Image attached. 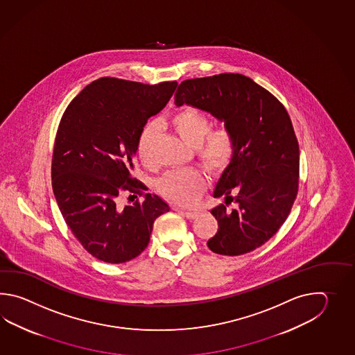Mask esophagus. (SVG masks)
Instances as JSON below:
<instances>
[{"label":"esophagus","mask_w":355,"mask_h":355,"mask_svg":"<svg viewBox=\"0 0 355 355\" xmlns=\"http://www.w3.org/2000/svg\"><path fill=\"white\" fill-rule=\"evenodd\" d=\"M180 211L188 219H196L198 217V211H182V209H180Z\"/></svg>","instance_id":"esophagus-1"}]
</instances>
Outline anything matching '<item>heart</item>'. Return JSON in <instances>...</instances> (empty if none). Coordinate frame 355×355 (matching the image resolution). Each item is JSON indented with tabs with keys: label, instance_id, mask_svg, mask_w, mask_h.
Listing matches in <instances>:
<instances>
[{
	"label": "heart",
	"instance_id": "heart-1",
	"mask_svg": "<svg viewBox=\"0 0 355 355\" xmlns=\"http://www.w3.org/2000/svg\"><path fill=\"white\" fill-rule=\"evenodd\" d=\"M178 136L198 152V157L207 170L218 173L227 166L234 151L232 130L222 125L211 130V121L196 109L187 107L175 114L170 121ZM156 124L148 123L141 132L137 144L138 157L144 165L150 164ZM205 178L196 170L170 171L157 181V190L168 200L181 205L196 203L205 189Z\"/></svg>",
	"mask_w": 355,
	"mask_h": 355
}]
</instances>
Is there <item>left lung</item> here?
Masks as SVG:
<instances>
[{
	"label": "left lung",
	"instance_id": "obj_1",
	"mask_svg": "<svg viewBox=\"0 0 355 355\" xmlns=\"http://www.w3.org/2000/svg\"><path fill=\"white\" fill-rule=\"evenodd\" d=\"M175 105L207 112L234 133V155L211 196L236 207L211 209L218 231L208 248L228 257L260 248L284 223L298 191L300 147L286 107L240 73L187 80L178 87Z\"/></svg>",
	"mask_w": 355,
	"mask_h": 355
}]
</instances>
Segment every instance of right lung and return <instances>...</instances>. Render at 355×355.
Returning <instances> with one entry per match:
<instances>
[{"mask_svg": "<svg viewBox=\"0 0 355 355\" xmlns=\"http://www.w3.org/2000/svg\"><path fill=\"white\" fill-rule=\"evenodd\" d=\"M178 83L159 85L104 77L87 85L60 119L54 144L52 185L60 213L85 250L104 263L138 257L155 219L170 211L159 196L121 207V191L139 193L133 178L138 138Z\"/></svg>", "mask_w": 355, "mask_h": 355, "instance_id": "add662e5", "label": "right lung"}]
</instances>
